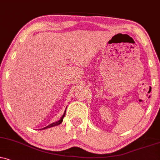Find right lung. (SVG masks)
I'll return each mask as SVG.
<instances>
[{
	"label": "right lung",
	"instance_id": "obj_1",
	"mask_svg": "<svg viewBox=\"0 0 160 160\" xmlns=\"http://www.w3.org/2000/svg\"><path fill=\"white\" fill-rule=\"evenodd\" d=\"M65 113H66V110H65V111H64V114H63V116H62V117H61V119H59L58 121H57V122H53V123L50 124V125H47V127H45V128H41V129H40V130H43V129H47V128H52V127H54V126H57V125H60V124L62 123V121H63V119H64V116H65Z\"/></svg>",
	"mask_w": 160,
	"mask_h": 160
}]
</instances>
